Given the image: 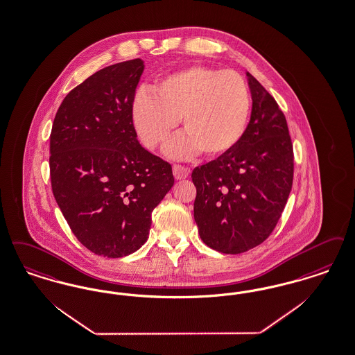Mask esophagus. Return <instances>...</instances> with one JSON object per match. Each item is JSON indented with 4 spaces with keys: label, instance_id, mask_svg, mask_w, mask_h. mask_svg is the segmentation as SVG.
<instances>
[{
    "label": "esophagus",
    "instance_id": "34e87169",
    "mask_svg": "<svg viewBox=\"0 0 355 355\" xmlns=\"http://www.w3.org/2000/svg\"><path fill=\"white\" fill-rule=\"evenodd\" d=\"M173 174H174L175 180H184V178L189 177L190 169L186 168V166H182V165L174 164V165H173Z\"/></svg>",
    "mask_w": 355,
    "mask_h": 355
}]
</instances>
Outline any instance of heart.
Wrapping results in <instances>:
<instances>
[{"label": "heart", "mask_w": 355, "mask_h": 355, "mask_svg": "<svg viewBox=\"0 0 355 355\" xmlns=\"http://www.w3.org/2000/svg\"><path fill=\"white\" fill-rule=\"evenodd\" d=\"M251 108L250 91L241 73L206 66L171 72L153 94L140 91L132 104L133 123L142 142L157 149L171 140L178 121L182 139L171 144L173 156H223L241 140Z\"/></svg>", "instance_id": "heart-1"}]
</instances>
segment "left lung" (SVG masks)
<instances>
[{
	"mask_svg": "<svg viewBox=\"0 0 355 355\" xmlns=\"http://www.w3.org/2000/svg\"><path fill=\"white\" fill-rule=\"evenodd\" d=\"M252 112L239 142L191 173L194 219L200 239L236 255L276 227L293 182V145L279 104L251 73Z\"/></svg>",
	"mask_w": 355,
	"mask_h": 355,
	"instance_id": "8db88e82",
	"label": "left lung"
}]
</instances>
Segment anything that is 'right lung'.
I'll use <instances>...</instances> for the list:
<instances>
[{
  "label": "right lung",
  "instance_id": "obj_1",
  "mask_svg": "<svg viewBox=\"0 0 355 355\" xmlns=\"http://www.w3.org/2000/svg\"><path fill=\"white\" fill-rule=\"evenodd\" d=\"M142 71L137 58L87 78L62 101L50 135L58 206L76 239L104 257L141 247L174 184L171 164L137 141L132 104Z\"/></svg>",
  "mask_w": 355,
  "mask_h": 355
}]
</instances>
